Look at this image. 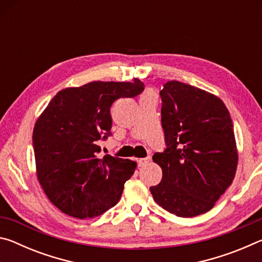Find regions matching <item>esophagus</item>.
I'll return each mask as SVG.
<instances>
[{
  "label": "esophagus",
  "instance_id": "1",
  "mask_svg": "<svg viewBox=\"0 0 262 262\" xmlns=\"http://www.w3.org/2000/svg\"><path fill=\"white\" fill-rule=\"evenodd\" d=\"M149 161H150V157L140 158V159H137V165H139V166L141 167V166L145 165V164H147V163H149Z\"/></svg>",
  "mask_w": 262,
  "mask_h": 262
}]
</instances>
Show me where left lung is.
<instances>
[{"label": "left lung", "mask_w": 262, "mask_h": 262, "mask_svg": "<svg viewBox=\"0 0 262 262\" xmlns=\"http://www.w3.org/2000/svg\"><path fill=\"white\" fill-rule=\"evenodd\" d=\"M166 148L152 156L163 170L154 200L178 217L209 211L232 184L238 154L223 101L205 90L168 81L159 92Z\"/></svg>", "instance_id": "1"}]
</instances>
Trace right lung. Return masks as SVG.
<instances>
[{"label":"right lung","instance_id":"right-lung-1","mask_svg":"<svg viewBox=\"0 0 262 262\" xmlns=\"http://www.w3.org/2000/svg\"><path fill=\"white\" fill-rule=\"evenodd\" d=\"M144 90L134 82H91L57 92L33 129L37 174L56 208L76 219H92L114 207L136 164L101 151L99 141L112 135L111 106Z\"/></svg>","mask_w":262,"mask_h":262}]
</instances>
